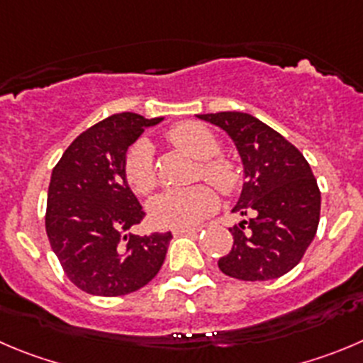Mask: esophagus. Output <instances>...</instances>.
<instances>
[{
    "label": "esophagus",
    "instance_id": "obj_1",
    "mask_svg": "<svg viewBox=\"0 0 363 363\" xmlns=\"http://www.w3.org/2000/svg\"><path fill=\"white\" fill-rule=\"evenodd\" d=\"M201 231V228H184V229H174V235H195V233Z\"/></svg>",
    "mask_w": 363,
    "mask_h": 363
}]
</instances>
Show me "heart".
Returning <instances> with one entry per match:
<instances>
[{"label": "heart", "instance_id": "1", "mask_svg": "<svg viewBox=\"0 0 363 363\" xmlns=\"http://www.w3.org/2000/svg\"><path fill=\"white\" fill-rule=\"evenodd\" d=\"M168 140L193 159H199L197 177L206 179L222 193H233L240 184V170L233 161L218 152V140L208 127L195 121L179 123L168 132ZM125 179L132 191L147 195L155 188L154 148L141 140L128 150L123 164ZM218 206L215 189L208 184L174 188L159 193L148 202V215L159 228H195Z\"/></svg>", "mask_w": 363, "mask_h": 363}]
</instances>
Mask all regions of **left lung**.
Masks as SVG:
<instances>
[{
    "instance_id": "1",
    "label": "left lung",
    "mask_w": 363,
    "mask_h": 363,
    "mask_svg": "<svg viewBox=\"0 0 363 363\" xmlns=\"http://www.w3.org/2000/svg\"><path fill=\"white\" fill-rule=\"evenodd\" d=\"M216 125L242 157V195L233 208L252 215L229 231L233 249L218 259L225 276L269 281L303 259L319 228L320 191L304 155L279 132L247 113L197 114Z\"/></svg>"
}]
</instances>
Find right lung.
Segmentation results:
<instances>
[{"label": "right lung", "mask_w": 363, "mask_h": 363, "mask_svg": "<svg viewBox=\"0 0 363 363\" xmlns=\"http://www.w3.org/2000/svg\"><path fill=\"white\" fill-rule=\"evenodd\" d=\"M159 121L113 114L82 132L53 168L46 235L66 276L84 292L127 296L161 270L172 233H128L145 211L123 172L128 147Z\"/></svg>", "instance_id": "right-lung-1"}]
</instances>
